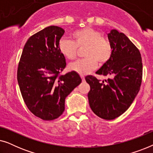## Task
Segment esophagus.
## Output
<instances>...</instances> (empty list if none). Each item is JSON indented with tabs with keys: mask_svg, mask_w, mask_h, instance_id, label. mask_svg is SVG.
<instances>
[{
	"mask_svg": "<svg viewBox=\"0 0 153 153\" xmlns=\"http://www.w3.org/2000/svg\"><path fill=\"white\" fill-rule=\"evenodd\" d=\"M81 78L82 79V81H85V77L83 75H81Z\"/></svg>",
	"mask_w": 153,
	"mask_h": 153,
	"instance_id": "esophagus-1",
	"label": "esophagus"
}]
</instances>
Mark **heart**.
Instances as JSON below:
<instances>
[{"instance_id":"1","label":"heart","mask_w":153,"mask_h":153,"mask_svg":"<svg viewBox=\"0 0 153 153\" xmlns=\"http://www.w3.org/2000/svg\"><path fill=\"white\" fill-rule=\"evenodd\" d=\"M72 40L62 38L59 42V51L69 60L76 57L77 48L86 47L84 51L85 58L72 62L69 65L71 71L81 75L88 74L97 67V61L104 64L112 55V47L109 42L104 39L102 35L95 29L86 27L74 31Z\"/></svg>"}]
</instances>
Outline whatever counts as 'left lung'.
<instances>
[{
	"instance_id": "obj_1",
	"label": "left lung",
	"mask_w": 153,
	"mask_h": 153,
	"mask_svg": "<svg viewBox=\"0 0 153 153\" xmlns=\"http://www.w3.org/2000/svg\"><path fill=\"white\" fill-rule=\"evenodd\" d=\"M111 57L96 72L109 76L105 82L85 76L91 86L88 97L91 109L100 118L113 120L128 109L139 93L143 74L139 50L124 33L113 29L108 33Z\"/></svg>"
}]
</instances>
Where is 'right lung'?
<instances>
[{"instance_id": "add662e5", "label": "right lung", "mask_w": 153, "mask_h": 153, "mask_svg": "<svg viewBox=\"0 0 153 153\" xmlns=\"http://www.w3.org/2000/svg\"><path fill=\"white\" fill-rule=\"evenodd\" d=\"M65 30L51 26L27 40L17 70L21 93L28 109L44 120L61 116L69 94L81 83L78 73L60 72L66 66L59 51V42Z\"/></svg>"}]
</instances>
